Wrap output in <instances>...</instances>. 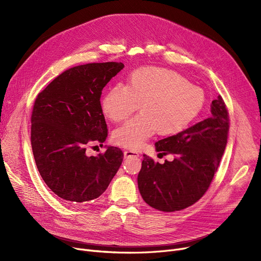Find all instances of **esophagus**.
Wrapping results in <instances>:
<instances>
[{"label":"esophagus","instance_id":"obj_1","mask_svg":"<svg viewBox=\"0 0 261 261\" xmlns=\"http://www.w3.org/2000/svg\"><path fill=\"white\" fill-rule=\"evenodd\" d=\"M123 156H125V159H128L132 156H140V154L136 151H132V150H126V151L123 152Z\"/></svg>","mask_w":261,"mask_h":261}]
</instances>
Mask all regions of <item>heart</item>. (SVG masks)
I'll use <instances>...</instances> for the list:
<instances>
[{
	"label": "heart",
	"instance_id": "heart-1",
	"mask_svg": "<svg viewBox=\"0 0 261 261\" xmlns=\"http://www.w3.org/2000/svg\"><path fill=\"white\" fill-rule=\"evenodd\" d=\"M205 95L181 74L162 67H143L131 73L127 85L110 88L101 100L106 116L119 122L141 105L142 112L117 128L115 144L139 149L159 132L171 136L183 132L202 111Z\"/></svg>",
	"mask_w": 261,
	"mask_h": 261
}]
</instances>
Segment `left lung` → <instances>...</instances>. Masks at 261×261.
<instances>
[{
  "label": "left lung",
  "instance_id": "obj_1",
  "mask_svg": "<svg viewBox=\"0 0 261 261\" xmlns=\"http://www.w3.org/2000/svg\"><path fill=\"white\" fill-rule=\"evenodd\" d=\"M229 116L220 95L212 101V116L183 132L155 143L160 154L172 162L155 163L144 154L138 176L140 193L150 206L176 212L198 202L206 193L227 143Z\"/></svg>",
  "mask_w": 261,
  "mask_h": 261
}]
</instances>
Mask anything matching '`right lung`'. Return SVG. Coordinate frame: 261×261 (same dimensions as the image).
<instances>
[{
    "mask_svg": "<svg viewBox=\"0 0 261 261\" xmlns=\"http://www.w3.org/2000/svg\"><path fill=\"white\" fill-rule=\"evenodd\" d=\"M122 68L121 62L71 67L36 97L31 117L35 162L45 184L64 203L79 205L98 198L121 165L120 148L108 147L97 156L86 151L107 139L101 91Z\"/></svg>",
    "mask_w": 261,
    "mask_h": 261,
    "instance_id": "add662e5",
    "label": "right lung"
}]
</instances>
